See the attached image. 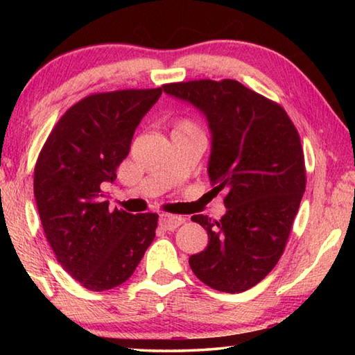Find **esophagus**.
I'll return each instance as SVG.
<instances>
[{
    "label": "esophagus",
    "mask_w": 355,
    "mask_h": 355,
    "mask_svg": "<svg viewBox=\"0 0 355 355\" xmlns=\"http://www.w3.org/2000/svg\"><path fill=\"white\" fill-rule=\"evenodd\" d=\"M184 219L182 216H172V214H161L159 216V225L164 230H175L178 225H182Z\"/></svg>",
    "instance_id": "1"
}]
</instances>
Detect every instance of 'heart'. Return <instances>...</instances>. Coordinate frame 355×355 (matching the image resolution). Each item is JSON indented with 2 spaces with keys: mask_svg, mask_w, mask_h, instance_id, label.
<instances>
[{
  "mask_svg": "<svg viewBox=\"0 0 355 355\" xmlns=\"http://www.w3.org/2000/svg\"><path fill=\"white\" fill-rule=\"evenodd\" d=\"M194 123L188 119H180L175 122V127H173V131H186V130H194Z\"/></svg>",
  "mask_w": 355,
  "mask_h": 355,
  "instance_id": "obj_1",
  "label": "heart"
}]
</instances>
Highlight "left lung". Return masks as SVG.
Masks as SVG:
<instances>
[{
    "mask_svg": "<svg viewBox=\"0 0 355 355\" xmlns=\"http://www.w3.org/2000/svg\"><path fill=\"white\" fill-rule=\"evenodd\" d=\"M203 112L211 131L208 175L227 192L220 220L196 214L208 245L189 257L197 279L222 293H243L272 271L285 250L305 191L300 137L284 107L235 80L163 86Z\"/></svg>",
    "mask_w": 355,
    "mask_h": 355,
    "instance_id": "obj_1",
    "label": "left lung"
}]
</instances>
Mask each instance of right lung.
<instances>
[{
  "label": "right lung",
  "instance_id": "1",
  "mask_svg": "<svg viewBox=\"0 0 355 355\" xmlns=\"http://www.w3.org/2000/svg\"><path fill=\"white\" fill-rule=\"evenodd\" d=\"M161 94L163 87L125 89L80 100L59 119L35 163L45 236L64 271L91 291L127 282L155 238L158 214L111 209L103 184L116 180L135 130Z\"/></svg>",
  "mask_w": 355,
  "mask_h": 355
}]
</instances>
